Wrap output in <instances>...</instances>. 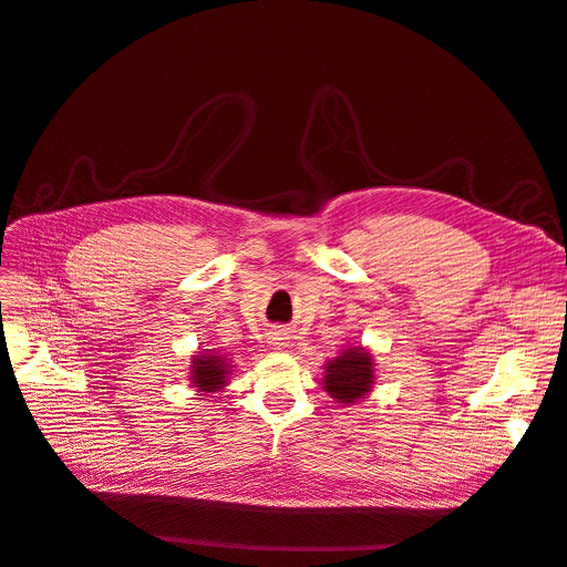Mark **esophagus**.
Instances as JSON below:
<instances>
[{"instance_id":"obj_1","label":"esophagus","mask_w":567,"mask_h":567,"mask_svg":"<svg viewBox=\"0 0 567 567\" xmlns=\"http://www.w3.org/2000/svg\"><path fill=\"white\" fill-rule=\"evenodd\" d=\"M270 344H272V350H285V347H287V338H285V332H272Z\"/></svg>"}]
</instances>
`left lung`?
Masks as SVG:
<instances>
[{"label":"left lung","instance_id":"obj_1","mask_svg":"<svg viewBox=\"0 0 567 567\" xmlns=\"http://www.w3.org/2000/svg\"><path fill=\"white\" fill-rule=\"evenodd\" d=\"M375 383V364L373 354L361 344L344 347V350L323 364V390L340 402L342 408H350L364 400Z\"/></svg>","mask_w":567,"mask_h":567}]
</instances>
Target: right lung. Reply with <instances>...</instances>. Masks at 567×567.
<instances>
[{"label":"right lung","instance_id":"right-lung-1","mask_svg":"<svg viewBox=\"0 0 567 567\" xmlns=\"http://www.w3.org/2000/svg\"><path fill=\"white\" fill-rule=\"evenodd\" d=\"M231 375V359L217 354L215 350H200L192 357L188 364V381L198 395H213L229 383Z\"/></svg>","mask_w":567,"mask_h":567}]
</instances>
